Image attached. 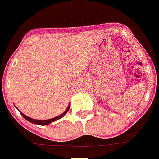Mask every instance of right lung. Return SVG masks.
I'll list each match as a JSON object with an SVG mask.
<instances>
[{"label":"right lung","instance_id":"1","mask_svg":"<svg viewBox=\"0 0 159 159\" xmlns=\"http://www.w3.org/2000/svg\"><path fill=\"white\" fill-rule=\"evenodd\" d=\"M69 109H70V104L68 105V107L67 108V109H66L65 111H64V112H63L62 114H61L60 116H56L54 117V118H52V119H49V120H35V119H32V118H30V117L27 116H25V114H23L22 112H20V113H21V115L23 117H24L25 119L26 120L29 121V122L32 123V124H38V125H41V126H43V125H48V124H51L52 122H54V121H57L58 120H60V119H61L62 117H64V116L66 115V113H67V112H68Z\"/></svg>","mask_w":159,"mask_h":159}]
</instances>
